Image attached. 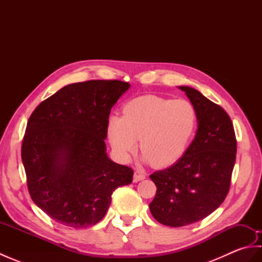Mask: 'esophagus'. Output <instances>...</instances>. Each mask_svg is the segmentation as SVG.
<instances>
[{
  "label": "esophagus",
  "mask_w": 262,
  "mask_h": 262,
  "mask_svg": "<svg viewBox=\"0 0 262 262\" xmlns=\"http://www.w3.org/2000/svg\"><path fill=\"white\" fill-rule=\"evenodd\" d=\"M145 173H144V171H141V170H136L134 172V182H138L141 180H144L145 179Z\"/></svg>",
  "instance_id": "esophagus-1"
}]
</instances>
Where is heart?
Segmentation results:
<instances>
[{"label":"heart","mask_w":262,"mask_h":262,"mask_svg":"<svg viewBox=\"0 0 262 262\" xmlns=\"http://www.w3.org/2000/svg\"><path fill=\"white\" fill-rule=\"evenodd\" d=\"M196 125V110L188 100L143 96L127 102L122 116L110 117L107 134L120 160H129L140 138L144 161L164 168L186 152Z\"/></svg>","instance_id":"1"}]
</instances>
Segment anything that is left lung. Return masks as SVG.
Masks as SVG:
<instances>
[{
  "label": "left lung",
  "instance_id": "obj_1",
  "mask_svg": "<svg viewBox=\"0 0 262 262\" xmlns=\"http://www.w3.org/2000/svg\"><path fill=\"white\" fill-rule=\"evenodd\" d=\"M179 89L196 110V136L173 165L149 176L158 188L149 210L159 223L172 227L196 223L220 207L229 193L236 157L226 111L196 89Z\"/></svg>",
  "mask_w": 262,
  "mask_h": 262
}]
</instances>
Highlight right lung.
<instances>
[{
	"instance_id": "obj_1",
	"label": "right lung",
	"mask_w": 262,
	"mask_h": 262,
	"mask_svg": "<svg viewBox=\"0 0 262 262\" xmlns=\"http://www.w3.org/2000/svg\"><path fill=\"white\" fill-rule=\"evenodd\" d=\"M129 83L91 80L60 89L33 110L21 158L30 197L54 221L84 229L103 219L115 189L134 171L111 161L104 140L111 108Z\"/></svg>"
}]
</instances>
